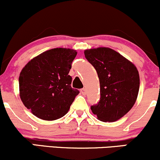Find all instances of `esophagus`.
<instances>
[{
  "label": "esophagus",
  "mask_w": 160,
  "mask_h": 160,
  "mask_svg": "<svg viewBox=\"0 0 160 160\" xmlns=\"http://www.w3.org/2000/svg\"><path fill=\"white\" fill-rule=\"evenodd\" d=\"M80 92H81L83 95H85L86 94V90L85 88H82V89H80Z\"/></svg>",
  "instance_id": "1"
}]
</instances>
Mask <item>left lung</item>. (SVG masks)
Listing matches in <instances>:
<instances>
[{
  "instance_id": "obj_1",
  "label": "left lung",
  "mask_w": 160,
  "mask_h": 160,
  "mask_svg": "<svg viewBox=\"0 0 160 160\" xmlns=\"http://www.w3.org/2000/svg\"><path fill=\"white\" fill-rule=\"evenodd\" d=\"M84 55L96 70L100 82V101L91 106L99 120L114 122L135 104L140 78L135 65L108 47L86 49Z\"/></svg>"
}]
</instances>
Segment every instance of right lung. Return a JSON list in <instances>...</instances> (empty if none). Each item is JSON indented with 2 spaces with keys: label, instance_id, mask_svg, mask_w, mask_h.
Listing matches in <instances>:
<instances>
[{
  "label": "right lung",
  "instance_id": "add662e5",
  "mask_svg": "<svg viewBox=\"0 0 160 160\" xmlns=\"http://www.w3.org/2000/svg\"><path fill=\"white\" fill-rule=\"evenodd\" d=\"M76 50L49 49L34 57L22 70L19 78L20 98L38 118L55 120L69 111L79 90L71 86L68 73Z\"/></svg>",
  "mask_w": 160,
  "mask_h": 160
}]
</instances>
